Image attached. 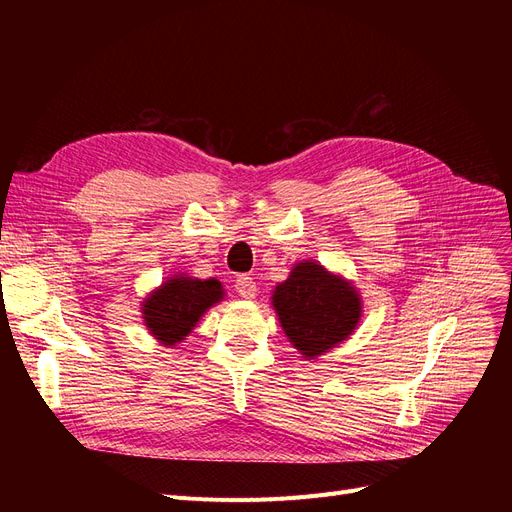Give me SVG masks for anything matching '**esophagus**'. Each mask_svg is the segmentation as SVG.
Segmentation results:
<instances>
[{
    "label": "esophagus",
    "instance_id": "esophagus-1",
    "mask_svg": "<svg viewBox=\"0 0 512 512\" xmlns=\"http://www.w3.org/2000/svg\"><path fill=\"white\" fill-rule=\"evenodd\" d=\"M235 288H237V294L241 299H247V301H252L254 297H256V282L252 280V277H245V275H241L239 280H237V284H235Z\"/></svg>",
    "mask_w": 512,
    "mask_h": 512
}]
</instances>
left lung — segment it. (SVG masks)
<instances>
[{
    "mask_svg": "<svg viewBox=\"0 0 512 512\" xmlns=\"http://www.w3.org/2000/svg\"><path fill=\"white\" fill-rule=\"evenodd\" d=\"M288 342L303 359L316 361L354 333L363 316L359 290L316 260H301L271 294Z\"/></svg>",
    "mask_w": 512,
    "mask_h": 512,
    "instance_id": "1",
    "label": "left lung"
}]
</instances>
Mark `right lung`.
<instances>
[{
  "label": "right lung",
  "mask_w": 512,
  "mask_h": 512,
  "mask_svg": "<svg viewBox=\"0 0 512 512\" xmlns=\"http://www.w3.org/2000/svg\"><path fill=\"white\" fill-rule=\"evenodd\" d=\"M226 297L220 280H198L185 273H175L153 288L141 303L147 331L166 348L181 344L207 309Z\"/></svg>",
  "instance_id": "1"
}]
</instances>
